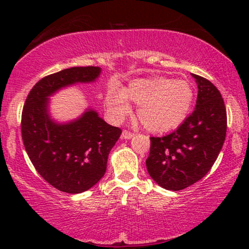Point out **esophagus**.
<instances>
[{"instance_id": "esophagus-1", "label": "esophagus", "mask_w": 249, "mask_h": 249, "mask_svg": "<svg viewBox=\"0 0 249 249\" xmlns=\"http://www.w3.org/2000/svg\"><path fill=\"white\" fill-rule=\"evenodd\" d=\"M134 134L132 132H130V131H123L122 132V139H131Z\"/></svg>"}]
</instances>
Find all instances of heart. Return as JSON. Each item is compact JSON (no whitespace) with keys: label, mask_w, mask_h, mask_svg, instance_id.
I'll list each match as a JSON object with an SVG mask.
<instances>
[{"label":"heart","mask_w":249,"mask_h":249,"mask_svg":"<svg viewBox=\"0 0 249 249\" xmlns=\"http://www.w3.org/2000/svg\"><path fill=\"white\" fill-rule=\"evenodd\" d=\"M130 102L138 104L137 116L148 131L166 132L181 125L190 115L194 90L186 79L162 76L132 79L122 90L111 84L104 96L108 118L122 123L132 112Z\"/></svg>","instance_id":"obj_1"}]
</instances>
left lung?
<instances>
[{
    "mask_svg": "<svg viewBox=\"0 0 249 249\" xmlns=\"http://www.w3.org/2000/svg\"><path fill=\"white\" fill-rule=\"evenodd\" d=\"M198 85L196 108L167 136L152 137L146 168L159 186L184 190L204 178L218 158L226 138L227 115L219 90L192 73Z\"/></svg>",
    "mask_w": 249,
    "mask_h": 249,
    "instance_id": "left-lung-1",
    "label": "left lung"
}]
</instances>
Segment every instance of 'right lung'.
I'll return each mask as SVG.
<instances>
[{
    "label": "right lung",
    "mask_w": 249,
    "mask_h": 249,
    "mask_svg": "<svg viewBox=\"0 0 249 249\" xmlns=\"http://www.w3.org/2000/svg\"><path fill=\"white\" fill-rule=\"evenodd\" d=\"M98 67H75L53 73L31 89L22 112V139L36 171L57 190L77 194L95 186L107 172L108 153L122 130L88 107L69 122L50 113V97L64 88L98 79Z\"/></svg>",
    "instance_id": "obj_1"
}]
</instances>
